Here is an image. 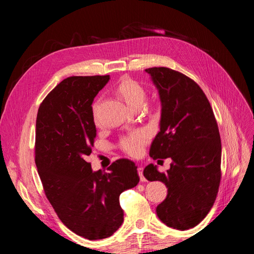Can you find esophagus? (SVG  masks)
Returning a JSON list of instances; mask_svg holds the SVG:
<instances>
[{
  "label": "esophagus",
  "mask_w": 254,
  "mask_h": 254,
  "mask_svg": "<svg viewBox=\"0 0 254 254\" xmlns=\"http://www.w3.org/2000/svg\"><path fill=\"white\" fill-rule=\"evenodd\" d=\"M137 173H139L141 181H142V182H145V181H146V178H145L144 175H143V167H141V166L137 167Z\"/></svg>",
  "instance_id": "esophagus-1"
}]
</instances>
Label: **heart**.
<instances>
[{"label": "heart", "mask_w": 254, "mask_h": 254, "mask_svg": "<svg viewBox=\"0 0 254 254\" xmlns=\"http://www.w3.org/2000/svg\"><path fill=\"white\" fill-rule=\"evenodd\" d=\"M118 93L125 99V102L134 109H139L146 98V91L141 84L129 77L121 80L117 88ZM99 102H96L92 107L93 118L97 121ZM148 133L144 130H135L123 136L120 140L119 146L122 151L131 157H139L143 152L145 145L148 142Z\"/></svg>", "instance_id": "obj_1"}]
</instances>
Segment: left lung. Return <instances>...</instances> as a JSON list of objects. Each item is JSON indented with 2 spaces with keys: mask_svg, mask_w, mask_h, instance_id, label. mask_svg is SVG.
<instances>
[{
  "mask_svg": "<svg viewBox=\"0 0 254 254\" xmlns=\"http://www.w3.org/2000/svg\"><path fill=\"white\" fill-rule=\"evenodd\" d=\"M159 89L162 114L160 131L149 156L172 158L165 173L149 164L144 177L162 181L168 190L157 215L167 227L188 230L212 209L221 179V142L218 125L202 89L193 79L170 67L145 70Z\"/></svg>",
  "mask_w": 254,
  "mask_h": 254,
  "instance_id": "left-lung-1",
  "label": "left lung"
}]
</instances>
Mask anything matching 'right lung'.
I'll list each match as a JSON object with an SVG mask.
<instances>
[{
	"label": "right lung",
	"instance_id": "obj_1",
	"mask_svg": "<svg viewBox=\"0 0 254 254\" xmlns=\"http://www.w3.org/2000/svg\"><path fill=\"white\" fill-rule=\"evenodd\" d=\"M109 78L64 79L43 99L36 121L35 162L45 196L63 224L90 241L121 227L120 195L140 181L131 160H117L108 172H92L87 161L96 136L92 103Z\"/></svg>",
	"mask_w": 254,
	"mask_h": 254
}]
</instances>
